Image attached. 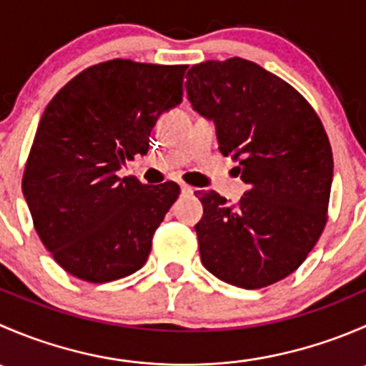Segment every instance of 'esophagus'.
Segmentation results:
<instances>
[{"label": "esophagus", "instance_id": "esophagus-1", "mask_svg": "<svg viewBox=\"0 0 366 366\" xmlns=\"http://www.w3.org/2000/svg\"><path fill=\"white\" fill-rule=\"evenodd\" d=\"M180 191H182V194H193L194 189L191 186H187V184H180Z\"/></svg>", "mask_w": 366, "mask_h": 366}]
</instances>
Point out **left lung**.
Segmentation results:
<instances>
[{
    "mask_svg": "<svg viewBox=\"0 0 366 366\" xmlns=\"http://www.w3.org/2000/svg\"><path fill=\"white\" fill-rule=\"evenodd\" d=\"M186 92L249 186L237 204L198 191L202 264L241 289L272 285L305 262L326 227L333 182L326 131L297 90L242 58L194 65Z\"/></svg>",
    "mask_w": 366,
    "mask_h": 366,
    "instance_id": "obj_1",
    "label": "left lung"
}]
</instances>
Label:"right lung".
I'll return each instance as SVG.
<instances>
[{
    "label": "right lung",
    "instance_id": "right-lung-1",
    "mask_svg": "<svg viewBox=\"0 0 366 366\" xmlns=\"http://www.w3.org/2000/svg\"><path fill=\"white\" fill-rule=\"evenodd\" d=\"M186 69L109 60L77 74L47 104L23 194L40 241L69 274L113 282L149 258L180 187L120 179L118 169L145 156L157 118L182 102Z\"/></svg>",
    "mask_w": 366,
    "mask_h": 366
}]
</instances>
